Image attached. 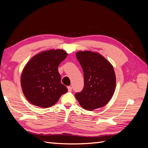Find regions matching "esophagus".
Instances as JSON below:
<instances>
[{"label": "esophagus", "mask_w": 148, "mask_h": 148, "mask_svg": "<svg viewBox=\"0 0 148 148\" xmlns=\"http://www.w3.org/2000/svg\"><path fill=\"white\" fill-rule=\"evenodd\" d=\"M67 88H68V91H69V92H71V91H72V88H71V86H68L67 87Z\"/></svg>", "instance_id": "34e87169"}]
</instances>
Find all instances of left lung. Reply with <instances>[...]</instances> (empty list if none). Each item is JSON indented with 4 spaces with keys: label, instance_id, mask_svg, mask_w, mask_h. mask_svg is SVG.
<instances>
[{
    "label": "left lung",
    "instance_id": "left-lung-1",
    "mask_svg": "<svg viewBox=\"0 0 148 148\" xmlns=\"http://www.w3.org/2000/svg\"><path fill=\"white\" fill-rule=\"evenodd\" d=\"M84 73V88L75 94L79 105L91 111L106 105L114 95L116 77L114 67L104 57L89 51L76 53Z\"/></svg>",
    "mask_w": 148,
    "mask_h": 148
}]
</instances>
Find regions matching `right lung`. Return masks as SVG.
I'll return each mask as SVG.
<instances>
[{
	"label": "right lung",
	"instance_id": "obj_1",
	"mask_svg": "<svg viewBox=\"0 0 148 148\" xmlns=\"http://www.w3.org/2000/svg\"><path fill=\"white\" fill-rule=\"evenodd\" d=\"M67 55L62 49H51L37 53L27 62L21 75V86L31 104L47 108L68 91L58 71Z\"/></svg>",
	"mask_w": 148,
	"mask_h": 148
}]
</instances>
